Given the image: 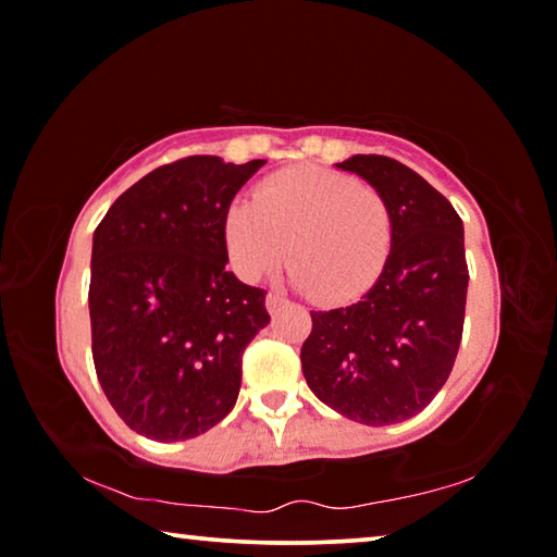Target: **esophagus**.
<instances>
[{
	"label": "esophagus",
	"mask_w": 557,
	"mask_h": 557,
	"mask_svg": "<svg viewBox=\"0 0 557 557\" xmlns=\"http://www.w3.org/2000/svg\"><path fill=\"white\" fill-rule=\"evenodd\" d=\"M282 305H287V299H285V297H280V295H275V292H270V295L265 297V307H268V312H277V309H280Z\"/></svg>",
	"instance_id": "34e87169"
}]
</instances>
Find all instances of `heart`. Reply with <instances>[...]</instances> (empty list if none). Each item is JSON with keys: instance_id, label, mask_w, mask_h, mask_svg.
<instances>
[{"instance_id": "obj_1", "label": "heart", "mask_w": 557, "mask_h": 557, "mask_svg": "<svg viewBox=\"0 0 557 557\" xmlns=\"http://www.w3.org/2000/svg\"><path fill=\"white\" fill-rule=\"evenodd\" d=\"M393 245V209L381 188L319 166L282 169L225 215V248L256 282L282 258L319 301H346L381 275Z\"/></svg>"}]
</instances>
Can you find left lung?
Instances as JSON below:
<instances>
[{"mask_svg":"<svg viewBox=\"0 0 557 557\" xmlns=\"http://www.w3.org/2000/svg\"><path fill=\"white\" fill-rule=\"evenodd\" d=\"M381 188L393 245L356 305L312 312L301 373L319 400L363 425H395L428 408L449 379L467 307L465 225L425 178L381 154L336 164Z\"/></svg>","mask_w":557,"mask_h":557,"instance_id":"1","label":"left lung"}]
</instances>
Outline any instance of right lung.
Listing matches in <instances>:
<instances>
[{
    "instance_id": "obj_1",
    "label": "right lung",
    "mask_w": 557,
    "mask_h": 557,
    "mask_svg": "<svg viewBox=\"0 0 557 557\" xmlns=\"http://www.w3.org/2000/svg\"><path fill=\"white\" fill-rule=\"evenodd\" d=\"M265 164L196 154L129 186L92 235L90 334L102 393L129 430L199 437L233 410L265 289L225 270V215Z\"/></svg>"
}]
</instances>
